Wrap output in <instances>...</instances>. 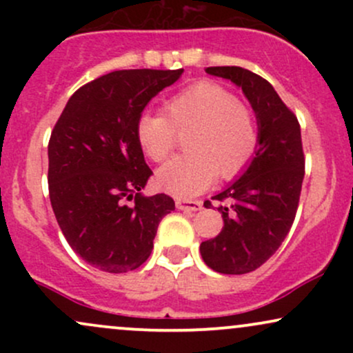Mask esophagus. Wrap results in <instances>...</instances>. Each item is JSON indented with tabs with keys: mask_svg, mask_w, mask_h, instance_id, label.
<instances>
[{
	"mask_svg": "<svg viewBox=\"0 0 353 353\" xmlns=\"http://www.w3.org/2000/svg\"><path fill=\"white\" fill-rule=\"evenodd\" d=\"M176 208L181 210H201L202 202L201 201H192V199H177Z\"/></svg>",
	"mask_w": 353,
	"mask_h": 353,
	"instance_id": "obj_1",
	"label": "esophagus"
}]
</instances>
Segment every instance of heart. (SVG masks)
Wrapping results in <instances>:
<instances>
[{
  "mask_svg": "<svg viewBox=\"0 0 353 353\" xmlns=\"http://www.w3.org/2000/svg\"><path fill=\"white\" fill-rule=\"evenodd\" d=\"M184 139L188 154L164 164L156 184L177 197H192L216 176L232 179L252 163L261 143L254 111L228 88L199 81L164 103L163 112L137 117L136 139L154 163H164Z\"/></svg>",
  "mask_w": 353,
  "mask_h": 353,
  "instance_id": "heart-1",
  "label": "heart"
}]
</instances>
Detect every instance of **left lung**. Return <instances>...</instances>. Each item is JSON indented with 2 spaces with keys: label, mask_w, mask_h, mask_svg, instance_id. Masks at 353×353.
<instances>
[{
  "label": "left lung",
  "mask_w": 353,
  "mask_h": 353,
  "mask_svg": "<svg viewBox=\"0 0 353 353\" xmlns=\"http://www.w3.org/2000/svg\"><path fill=\"white\" fill-rule=\"evenodd\" d=\"M205 71L242 88L257 116L261 143L242 177L212 197L221 202L224 228L202 242L201 255L216 272L249 274L272 257L294 224L305 174L301 124L272 84L255 72L239 66Z\"/></svg>",
  "instance_id": "1"
}]
</instances>
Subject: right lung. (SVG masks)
Returning a JSON list of instances; mask_svg holds the SVG:
<instances>
[{
    "mask_svg": "<svg viewBox=\"0 0 353 353\" xmlns=\"http://www.w3.org/2000/svg\"><path fill=\"white\" fill-rule=\"evenodd\" d=\"M181 74L121 70L99 76L71 96L51 132L48 185L56 221L71 249L103 272L143 265L161 219L174 210L168 194L139 192L152 171L137 144L136 123Z\"/></svg>",
    "mask_w": 353,
    "mask_h": 353,
    "instance_id": "1",
    "label": "right lung"
}]
</instances>
